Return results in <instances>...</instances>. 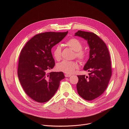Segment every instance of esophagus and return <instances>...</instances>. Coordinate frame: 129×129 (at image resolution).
Here are the masks:
<instances>
[{
	"mask_svg": "<svg viewBox=\"0 0 129 129\" xmlns=\"http://www.w3.org/2000/svg\"><path fill=\"white\" fill-rule=\"evenodd\" d=\"M71 76V74H65V76L66 77H70Z\"/></svg>",
	"mask_w": 129,
	"mask_h": 129,
	"instance_id": "1",
	"label": "esophagus"
}]
</instances>
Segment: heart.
I'll use <instances>...</instances> for the list:
<instances>
[{
	"mask_svg": "<svg viewBox=\"0 0 129 129\" xmlns=\"http://www.w3.org/2000/svg\"><path fill=\"white\" fill-rule=\"evenodd\" d=\"M66 45L75 52V56L81 61H84L87 56L85 51L82 50L83 44L82 42L76 38H72L68 41ZM53 54L56 60H59L61 58V47L57 45L54 48ZM79 68V65L76 61L63 60L58 63L57 65V68L59 71L65 73L71 74Z\"/></svg>",
	"mask_w": 129,
	"mask_h": 129,
	"instance_id": "1",
	"label": "heart"
}]
</instances>
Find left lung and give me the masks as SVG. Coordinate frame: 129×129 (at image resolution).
I'll use <instances>...</instances> for the list:
<instances>
[{
	"label": "left lung",
	"instance_id": "1",
	"mask_svg": "<svg viewBox=\"0 0 129 129\" xmlns=\"http://www.w3.org/2000/svg\"><path fill=\"white\" fill-rule=\"evenodd\" d=\"M74 36L86 40L90 49L89 59L83 68L89 72V76H77V90L84 99L93 100L101 95L108 85L112 74L109 52L105 43L93 33L78 31Z\"/></svg>",
	"mask_w": 129,
	"mask_h": 129
}]
</instances>
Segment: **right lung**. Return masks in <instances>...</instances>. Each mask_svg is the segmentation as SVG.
<instances>
[{
	"label": "right lung",
	"mask_w": 129,
	"mask_h": 129,
	"mask_svg": "<svg viewBox=\"0 0 129 129\" xmlns=\"http://www.w3.org/2000/svg\"><path fill=\"white\" fill-rule=\"evenodd\" d=\"M68 33L45 32L31 39L22 49L19 59L18 76L26 93L39 103L48 101L57 90L64 78L61 72H51L55 62L52 48Z\"/></svg>",
	"instance_id": "1"
}]
</instances>
